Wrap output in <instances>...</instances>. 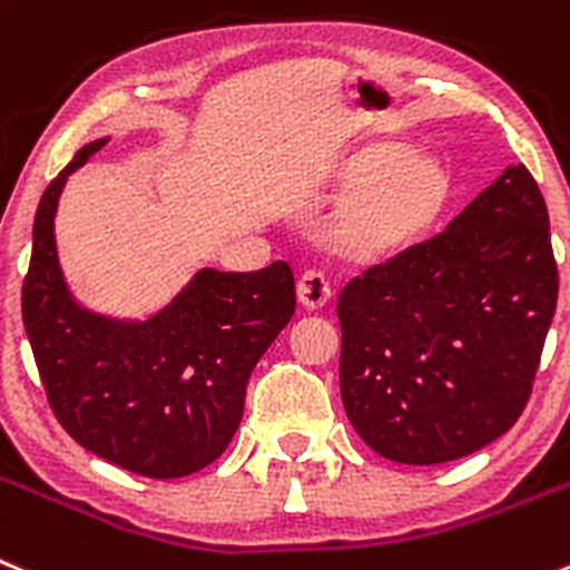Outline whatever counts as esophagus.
<instances>
[{
	"mask_svg": "<svg viewBox=\"0 0 570 570\" xmlns=\"http://www.w3.org/2000/svg\"><path fill=\"white\" fill-rule=\"evenodd\" d=\"M328 297H332V286H328V281L321 273H303L297 278V301H301L303 309L321 312L328 303Z\"/></svg>",
	"mask_w": 570,
	"mask_h": 570,
	"instance_id": "1",
	"label": "esophagus"
}]
</instances>
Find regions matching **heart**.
Returning <instances> with one entry per match:
<instances>
[{
    "mask_svg": "<svg viewBox=\"0 0 570 570\" xmlns=\"http://www.w3.org/2000/svg\"><path fill=\"white\" fill-rule=\"evenodd\" d=\"M337 183L354 190L334 213L328 244L351 261L396 258L416 247L441 219L453 177L430 154L402 142H371L340 165Z\"/></svg>",
    "mask_w": 570,
    "mask_h": 570,
    "instance_id": "obj_1",
    "label": "heart"
}]
</instances>
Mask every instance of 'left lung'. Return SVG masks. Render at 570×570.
<instances>
[{"instance_id": "left-lung-1", "label": "left lung", "mask_w": 570, "mask_h": 570, "mask_svg": "<svg viewBox=\"0 0 570 570\" xmlns=\"http://www.w3.org/2000/svg\"><path fill=\"white\" fill-rule=\"evenodd\" d=\"M549 210L512 165L444 233L337 297L340 393L382 459L444 464L507 433L531 396L557 309Z\"/></svg>"}]
</instances>
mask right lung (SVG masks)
<instances>
[{"label": "right lung", "instance_id": "1", "mask_svg": "<svg viewBox=\"0 0 570 570\" xmlns=\"http://www.w3.org/2000/svg\"><path fill=\"white\" fill-rule=\"evenodd\" d=\"M104 146H83L41 196L21 321L47 402L83 450L157 481L185 478L230 444L249 374L295 315V275L286 261L202 269L146 323L81 309L61 278L52 219L69 174Z\"/></svg>", "mask_w": 570, "mask_h": 570}]
</instances>
